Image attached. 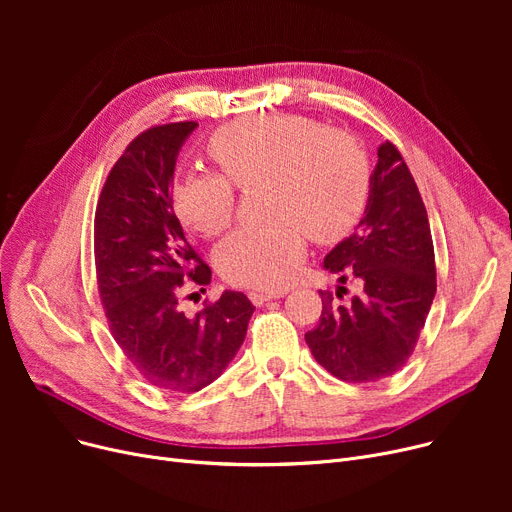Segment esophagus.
I'll return each instance as SVG.
<instances>
[{"label":"esophagus","mask_w":512,"mask_h":512,"mask_svg":"<svg viewBox=\"0 0 512 512\" xmlns=\"http://www.w3.org/2000/svg\"><path fill=\"white\" fill-rule=\"evenodd\" d=\"M284 294H286L284 290H251L249 292V299L253 301V305H263L265 301L284 297Z\"/></svg>","instance_id":"obj_1"}]
</instances>
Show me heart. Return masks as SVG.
Instances as JSON below:
<instances>
[{"mask_svg":"<svg viewBox=\"0 0 512 512\" xmlns=\"http://www.w3.org/2000/svg\"><path fill=\"white\" fill-rule=\"evenodd\" d=\"M218 172H188L172 201L184 226L213 236L234 211V188L261 186L267 220L230 232L215 249L220 274L240 286L280 288L297 274L305 230L313 240L342 236L365 203L369 172L363 151L342 132L290 114L238 120L213 134Z\"/></svg>","mask_w":512,"mask_h":512,"instance_id":"b5f03b06","label":"heart"}]
</instances>
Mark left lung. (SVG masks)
Here are the masks:
<instances>
[{"mask_svg":"<svg viewBox=\"0 0 512 512\" xmlns=\"http://www.w3.org/2000/svg\"><path fill=\"white\" fill-rule=\"evenodd\" d=\"M338 282L361 284L348 305L321 292L319 324L305 334L315 361L342 382H378L407 363L436 297L434 242L405 159L378 147L369 197L355 232L326 255ZM338 286L336 294L342 297Z\"/></svg>","mask_w":512,"mask_h":512,"instance_id":"left-lung-1","label":"left lung"}]
</instances>
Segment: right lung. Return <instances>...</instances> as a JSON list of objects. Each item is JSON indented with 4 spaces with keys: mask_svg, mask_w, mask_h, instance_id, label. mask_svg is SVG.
I'll list each match as a JSON object with an SVG mask.
<instances>
[{
    "mask_svg": "<svg viewBox=\"0 0 512 512\" xmlns=\"http://www.w3.org/2000/svg\"><path fill=\"white\" fill-rule=\"evenodd\" d=\"M197 122L155 126L134 139L107 176L95 211V267L112 336L143 378L199 392L224 373L245 342L253 303L224 290L193 317L178 309L186 278L211 270L188 247L172 207L176 159Z\"/></svg>",
    "mask_w": 512,
    "mask_h": 512,
    "instance_id": "right-lung-1",
    "label": "right lung"
}]
</instances>
